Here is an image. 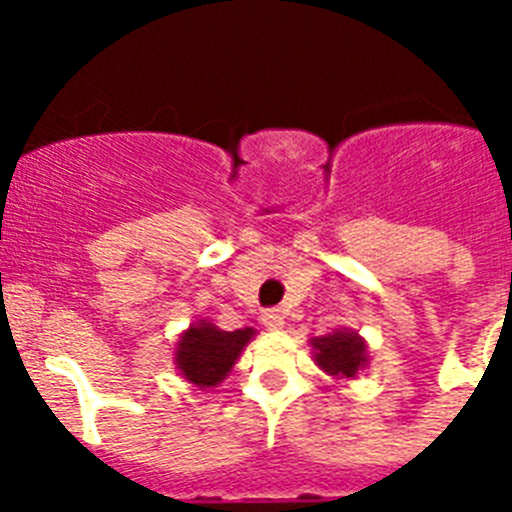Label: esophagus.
I'll use <instances>...</instances> for the list:
<instances>
[{
  "label": "esophagus",
  "instance_id": "esophagus-1",
  "mask_svg": "<svg viewBox=\"0 0 512 512\" xmlns=\"http://www.w3.org/2000/svg\"><path fill=\"white\" fill-rule=\"evenodd\" d=\"M261 323L269 330H279L284 325V312L279 310V307H269V310H264V315H261Z\"/></svg>",
  "mask_w": 512,
  "mask_h": 512
}]
</instances>
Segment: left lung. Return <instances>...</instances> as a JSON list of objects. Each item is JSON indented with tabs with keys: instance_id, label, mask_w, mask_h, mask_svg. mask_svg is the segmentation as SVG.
<instances>
[{
	"instance_id": "obj_1",
	"label": "left lung",
	"mask_w": 512,
	"mask_h": 512,
	"mask_svg": "<svg viewBox=\"0 0 512 512\" xmlns=\"http://www.w3.org/2000/svg\"><path fill=\"white\" fill-rule=\"evenodd\" d=\"M315 361L333 377H354L366 361V348L359 333L351 330H336L325 338H312Z\"/></svg>"
}]
</instances>
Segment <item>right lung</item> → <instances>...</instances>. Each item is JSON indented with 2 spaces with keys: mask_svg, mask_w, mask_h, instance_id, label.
Returning a JSON list of instances; mask_svg holds the SVG:
<instances>
[{
  "mask_svg": "<svg viewBox=\"0 0 512 512\" xmlns=\"http://www.w3.org/2000/svg\"><path fill=\"white\" fill-rule=\"evenodd\" d=\"M251 336L253 328L220 330L212 323L192 325L176 348V364L197 387H215L233 369Z\"/></svg>",
  "mask_w": 512,
  "mask_h": 512,
  "instance_id": "add662e5",
  "label": "right lung"
}]
</instances>
